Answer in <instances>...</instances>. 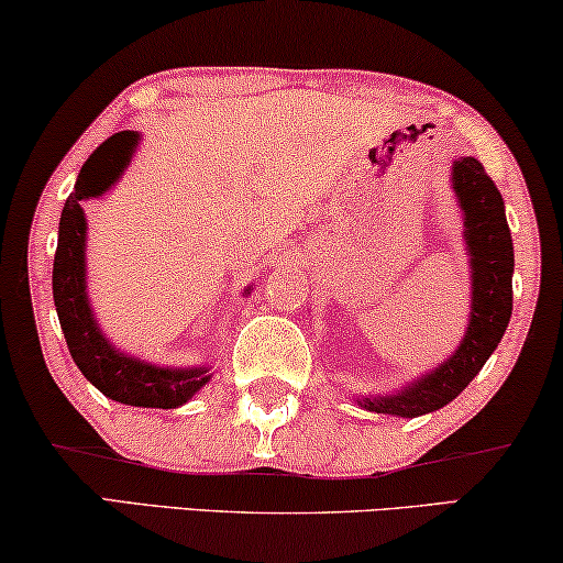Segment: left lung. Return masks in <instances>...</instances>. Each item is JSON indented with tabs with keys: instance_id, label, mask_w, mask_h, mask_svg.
I'll list each match as a JSON object with an SVG mask.
<instances>
[{
	"instance_id": "1",
	"label": "left lung",
	"mask_w": 563,
	"mask_h": 563,
	"mask_svg": "<svg viewBox=\"0 0 563 563\" xmlns=\"http://www.w3.org/2000/svg\"><path fill=\"white\" fill-rule=\"evenodd\" d=\"M451 187L464 212V241L472 266V314L466 335L453 356L395 395L356 399L368 412L418 418L441 410L482 372L510 322L515 253L503 195L472 156L453 161Z\"/></svg>"
}]
</instances>
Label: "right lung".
Instances as JSON below:
<instances>
[{"label": "right lung", "instance_id": "1", "mask_svg": "<svg viewBox=\"0 0 563 563\" xmlns=\"http://www.w3.org/2000/svg\"><path fill=\"white\" fill-rule=\"evenodd\" d=\"M141 135L122 130L99 145L81 166L74 191L68 195L58 222V249L53 258V302H56L60 330L68 353L79 372L114 402L133 407H161L174 410L189 402L210 382V366L168 368L128 356L107 341L91 312L87 295V218L84 202L102 197L114 187L133 161ZM251 295V289H245Z\"/></svg>", "mask_w": 563, "mask_h": 563}]
</instances>
